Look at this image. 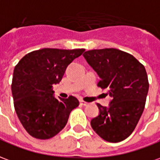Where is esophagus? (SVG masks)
<instances>
[{
	"mask_svg": "<svg viewBox=\"0 0 160 160\" xmlns=\"http://www.w3.org/2000/svg\"><path fill=\"white\" fill-rule=\"evenodd\" d=\"M80 104L81 106H87L88 105V102L84 101V100H80Z\"/></svg>",
	"mask_w": 160,
	"mask_h": 160,
	"instance_id": "1",
	"label": "esophagus"
}]
</instances>
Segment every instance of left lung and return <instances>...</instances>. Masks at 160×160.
Returning a JSON list of instances; mask_svg holds the SVG:
<instances>
[{
    "label": "left lung",
    "instance_id": "1",
    "mask_svg": "<svg viewBox=\"0 0 160 160\" xmlns=\"http://www.w3.org/2000/svg\"><path fill=\"white\" fill-rule=\"evenodd\" d=\"M84 57L107 89L108 107L97 104L99 114L91 120L97 134L108 142H120L134 131L146 105L149 82L146 68L132 54L115 48L89 50Z\"/></svg>",
    "mask_w": 160,
    "mask_h": 160
}]
</instances>
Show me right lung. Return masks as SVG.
Masks as SVG:
<instances>
[{"label": "right lung", "mask_w": 160, "mask_h": 160, "mask_svg": "<svg viewBox=\"0 0 160 160\" xmlns=\"http://www.w3.org/2000/svg\"><path fill=\"white\" fill-rule=\"evenodd\" d=\"M84 48H42L26 54L14 69L12 94L20 121L32 137L48 139L61 132L79 100L69 96L56 99L53 84L59 83L66 68Z\"/></svg>", "instance_id": "1"}]
</instances>
